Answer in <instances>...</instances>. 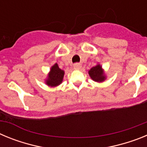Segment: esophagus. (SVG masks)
Segmentation results:
<instances>
[{"label":"esophagus","mask_w":147,"mask_h":147,"mask_svg":"<svg viewBox=\"0 0 147 147\" xmlns=\"http://www.w3.org/2000/svg\"><path fill=\"white\" fill-rule=\"evenodd\" d=\"M80 67H81V65L79 64V63H76V64L74 65V69L78 70L80 69Z\"/></svg>","instance_id":"esophagus-1"}]
</instances>
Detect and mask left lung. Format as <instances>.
Masks as SVG:
<instances>
[{
  "label": "left lung",
  "mask_w": 147,
  "mask_h": 147,
  "mask_svg": "<svg viewBox=\"0 0 147 147\" xmlns=\"http://www.w3.org/2000/svg\"><path fill=\"white\" fill-rule=\"evenodd\" d=\"M89 75L92 80L98 82H103L105 80V76L100 65H97L96 66L92 67L89 71Z\"/></svg>",
  "instance_id": "1"
}]
</instances>
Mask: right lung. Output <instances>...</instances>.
Here are the masks:
<instances>
[{
    "label": "right lung",
    "instance_id": "add662e5",
    "mask_svg": "<svg viewBox=\"0 0 147 147\" xmlns=\"http://www.w3.org/2000/svg\"><path fill=\"white\" fill-rule=\"evenodd\" d=\"M63 76L64 71L58 67L57 64H55L51 67L48 80H46V84L51 87L57 86L62 83Z\"/></svg>",
    "mask_w": 147,
    "mask_h": 147
}]
</instances>
